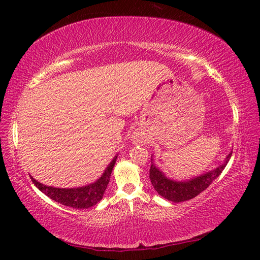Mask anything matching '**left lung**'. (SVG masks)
<instances>
[{
  "instance_id": "1",
  "label": "left lung",
  "mask_w": 260,
  "mask_h": 260,
  "mask_svg": "<svg viewBox=\"0 0 260 260\" xmlns=\"http://www.w3.org/2000/svg\"><path fill=\"white\" fill-rule=\"evenodd\" d=\"M232 156V152L227 156L226 160L223 161L222 165H220L218 169H215L212 172H209L204 175H201L199 178L191 179L190 181L187 182H177L173 180L167 179L159 170L157 169L155 164H151L150 171H149V178H150L151 184L155 188V190L159 193L164 199L169 200L174 203L179 202H184L191 200L193 197L205 190L211 183L217 179L222 170L225 169L228 160Z\"/></svg>"
}]
</instances>
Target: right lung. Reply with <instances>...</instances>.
I'll list each match as a JSON object with an SVG mask.
<instances>
[{
	"label": "right lung",
	"instance_id": "add662e5",
	"mask_svg": "<svg viewBox=\"0 0 260 260\" xmlns=\"http://www.w3.org/2000/svg\"><path fill=\"white\" fill-rule=\"evenodd\" d=\"M116 158L117 157H114V159L110 162L108 169L105 170V172L98 181L86 187L60 189L45 186V184L34 180L32 177H30V180H32L35 186L40 189L45 195L50 197L52 201L58 202L63 205L71 206L73 209H88L98 204L103 199V193L105 189L108 188L110 181V175H111L113 166L116 164Z\"/></svg>",
	"mask_w": 260,
	"mask_h": 260
}]
</instances>
